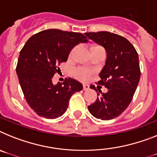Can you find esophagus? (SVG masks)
I'll list each match as a JSON object with an SVG mask.
<instances>
[{
    "mask_svg": "<svg viewBox=\"0 0 157 157\" xmlns=\"http://www.w3.org/2000/svg\"><path fill=\"white\" fill-rule=\"evenodd\" d=\"M89 89V85H83V90L84 91H87Z\"/></svg>",
    "mask_w": 157,
    "mask_h": 157,
    "instance_id": "esophagus-1",
    "label": "esophagus"
}]
</instances>
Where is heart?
I'll list each match as a JSON object with an SVG mask.
<instances>
[{
	"label": "heart",
	"mask_w": 157,
	"mask_h": 157,
	"mask_svg": "<svg viewBox=\"0 0 157 157\" xmlns=\"http://www.w3.org/2000/svg\"><path fill=\"white\" fill-rule=\"evenodd\" d=\"M93 72V70H91L90 68L79 67L74 70V76L80 81H86L90 79Z\"/></svg>",
	"instance_id": "obj_1"
}]
</instances>
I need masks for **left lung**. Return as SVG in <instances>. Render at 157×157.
Masks as SVG:
<instances>
[{
  "label": "left lung",
  "instance_id": "obj_1",
  "mask_svg": "<svg viewBox=\"0 0 157 157\" xmlns=\"http://www.w3.org/2000/svg\"><path fill=\"white\" fill-rule=\"evenodd\" d=\"M85 35L103 46L107 52L98 84L107 88L108 92L102 93L99 90L101 95L97 93L96 102L88 109L97 119H114L127 109L137 88L140 77L137 52L126 38L113 33H86Z\"/></svg>",
  "mask_w": 157,
  "mask_h": 157
}]
</instances>
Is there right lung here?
Instances as JSON below:
<instances>
[{
	"mask_svg": "<svg viewBox=\"0 0 157 157\" xmlns=\"http://www.w3.org/2000/svg\"><path fill=\"white\" fill-rule=\"evenodd\" d=\"M86 42L82 33L47 29L32 36L25 44L16 70L25 98L38 116L47 119L62 116L72 94L82 90V84L74 79L66 78L56 85L52 80L72 48Z\"/></svg>",
	"mask_w": 157,
	"mask_h": 157,
	"instance_id": "right-lung-1",
	"label": "right lung"
}]
</instances>
